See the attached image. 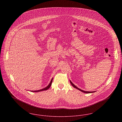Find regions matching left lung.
<instances>
[{
  "label": "left lung",
  "instance_id": "left-lung-1",
  "mask_svg": "<svg viewBox=\"0 0 122 122\" xmlns=\"http://www.w3.org/2000/svg\"><path fill=\"white\" fill-rule=\"evenodd\" d=\"M70 83H71V85H72V86H73L74 87H75V88H76L77 89H78V90H80V91H81V92H84V93H92V92H86V91H83V90H82L81 89H79V88H78V87H77V86H76L74 85V84H73L72 83V82H71V81H70Z\"/></svg>",
  "mask_w": 122,
  "mask_h": 122
}]
</instances>
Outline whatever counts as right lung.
Listing matches in <instances>:
<instances>
[{
  "label": "right lung",
  "instance_id": "obj_1",
  "mask_svg": "<svg viewBox=\"0 0 122 122\" xmlns=\"http://www.w3.org/2000/svg\"><path fill=\"white\" fill-rule=\"evenodd\" d=\"M52 80H51V82H50V83H49V84L48 85V86H47L46 87H45V88H44L42 89H41V90H38V91H31V92H41V91H43L47 90H48V89L50 87V86H51V85H52Z\"/></svg>",
  "mask_w": 122,
  "mask_h": 122
}]
</instances>
